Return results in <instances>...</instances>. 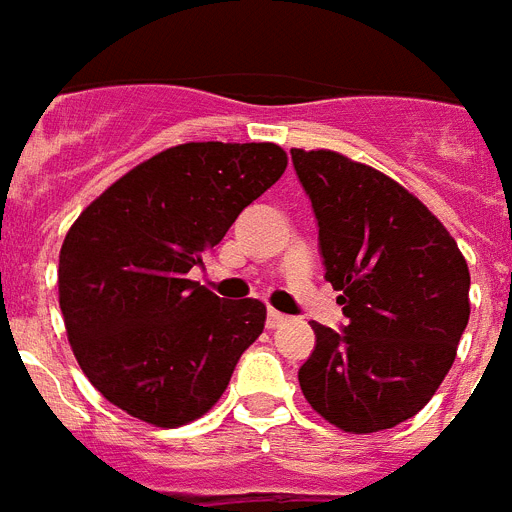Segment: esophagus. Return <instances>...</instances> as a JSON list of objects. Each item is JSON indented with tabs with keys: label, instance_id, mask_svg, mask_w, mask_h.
I'll return each instance as SVG.
<instances>
[{
	"label": "esophagus",
	"instance_id": "1",
	"mask_svg": "<svg viewBox=\"0 0 512 512\" xmlns=\"http://www.w3.org/2000/svg\"><path fill=\"white\" fill-rule=\"evenodd\" d=\"M286 320H289V317H286V315H281V312H276V309H268V320H265V325H268V328L273 330V328H281V325Z\"/></svg>",
	"mask_w": 512,
	"mask_h": 512
}]
</instances>
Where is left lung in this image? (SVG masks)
Wrapping results in <instances>:
<instances>
[{
    "instance_id": "left-lung-1",
    "label": "left lung",
    "mask_w": 512,
    "mask_h": 512,
    "mask_svg": "<svg viewBox=\"0 0 512 512\" xmlns=\"http://www.w3.org/2000/svg\"><path fill=\"white\" fill-rule=\"evenodd\" d=\"M291 161L346 315L343 330L312 322L299 385L343 432L390 429L422 411L453 367L471 312L468 265L432 210L382 171L336 150L291 148Z\"/></svg>"
}]
</instances>
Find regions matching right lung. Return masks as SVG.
I'll return each instance as SVG.
<instances>
[{
    "label": "right lung",
    "instance_id": "obj_1",
    "mask_svg": "<svg viewBox=\"0 0 512 512\" xmlns=\"http://www.w3.org/2000/svg\"><path fill=\"white\" fill-rule=\"evenodd\" d=\"M273 143H184L117 179L59 252V307L93 388L140 422H195L265 328L260 299H221L195 265L281 179Z\"/></svg>",
    "mask_w": 512,
    "mask_h": 512
}]
</instances>
